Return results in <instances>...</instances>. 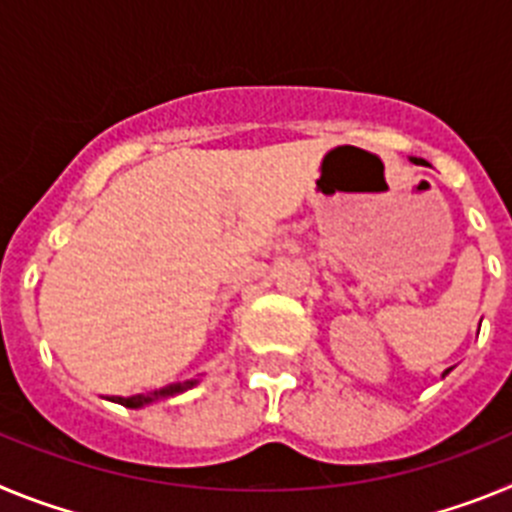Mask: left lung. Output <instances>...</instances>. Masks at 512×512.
I'll use <instances>...</instances> for the list:
<instances>
[{
  "mask_svg": "<svg viewBox=\"0 0 512 512\" xmlns=\"http://www.w3.org/2000/svg\"><path fill=\"white\" fill-rule=\"evenodd\" d=\"M410 161H415V158H410ZM451 372V369H446V372H443V377H446V374H449Z\"/></svg>",
  "mask_w": 512,
  "mask_h": 512,
  "instance_id": "8db88e82",
  "label": "left lung"
}]
</instances>
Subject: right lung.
<instances>
[{"instance_id":"obj_1","label":"right lung","mask_w":512,"mask_h":512,"mask_svg":"<svg viewBox=\"0 0 512 512\" xmlns=\"http://www.w3.org/2000/svg\"><path fill=\"white\" fill-rule=\"evenodd\" d=\"M194 384H200V379H189V382H176L164 387V390H156V392H148V395H133V397H115L117 405H125V408H146L151 402L156 400H164V397H174V395H182V392L192 390Z\"/></svg>"}]
</instances>
